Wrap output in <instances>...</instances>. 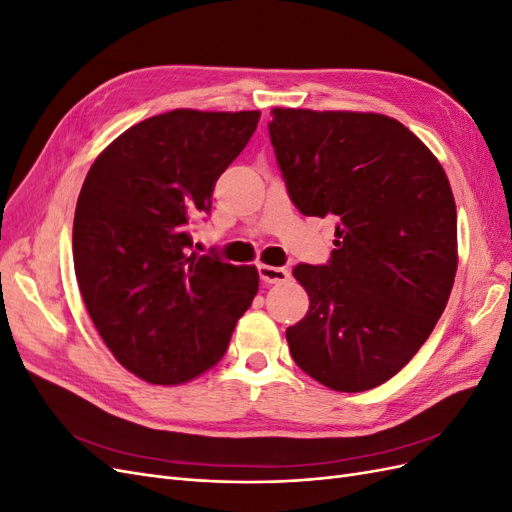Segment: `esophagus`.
I'll list each match as a JSON object with an SVG mask.
<instances>
[{"label": "esophagus", "mask_w": 512, "mask_h": 512, "mask_svg": "<svg viewBox=\"0 0 512 512\" xmlns=\"http://www.w3.org/2000/svg\"><path fill=\"white\" fill-rule=\"evenodd\" d=\"M258 275L265 284H280L290 277V273L284 267H271V265H258Z\"/></svg>", "instance_id": "esophagus-1"}]
</instances>
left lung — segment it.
<instances>
[{
    "label": "left lung",
    "instance_id": "obj_1",
    "mask_svg": "<svg viewBox=\"0 0 512 512\" xmlns=\"http://www.w3.org/2000/svg\"><path fill=\"white\" fill-rule=\"evenodd\" d=\"M269 134L290 200L335 218L329 265L292 271L309 297L286 329L307 376L376 389L436 327L457 273V207L438 158L380 113L273 108Z\"/></svg>",
    "mask_w": 512,
    "mask_h": 512
}]
</instances>
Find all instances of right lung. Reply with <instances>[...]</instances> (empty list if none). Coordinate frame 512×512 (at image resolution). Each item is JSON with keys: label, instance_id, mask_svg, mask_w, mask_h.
Instances as JSON below:
<instances>
[{"label": "right lung", "instance_id": "obj_1", "mask_svg": "<svg viewBox=\"0 0 512 512\" xmlns=\"http://www.w3.org/2000/svg\"><path fill=\"white\" fill-rule=\"evenodd\" d=\"M260 111L175 108L136 123L91 164L72 228L91 322L145 382L175 386L218 363L258 292V269L192 252L190 226L250 141Z\"/></svg>", "mask_w": 512, "mask_h": 512}]
</instances>
